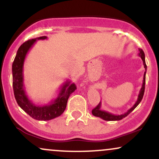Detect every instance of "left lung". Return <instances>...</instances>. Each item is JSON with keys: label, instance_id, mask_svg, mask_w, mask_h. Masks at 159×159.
<instances>
[{"label": "left lung", "instance_id": "left-lung-1", "mask_svg": "<svg viewBox=\"0 0 159 159\" xmlns=\"http://www.w3.org/2000/svg\"><path fill=\"white\" fill-rule=\"evenodd\" d=\"M139 50V54L138 55L140 57V58L143 61V64L144 66V69H145V72H144L143 74V84H142V87L140 88V90L139 92V94H138V100L136 101V102L134 103V105L131 107L129 110H128L127 112L124 113L123 114L120 115H116L113 114L111 113L107 112V111H103L101 109V102H100L99 104L96 106L95 108L93 109L92 114L93 116H97V117H100L101 119L104 120H106V121H116V120H120L123 118H125V116H127L128 115L130 114L132 111H134V109L139 105V103L141 102L142 98H143V94H144V90H145V81H146V73H147V64H146L145 62V54H144L143 51L142 50L141 48L138 49Z\"/></svg>", "mask_w": 159, "mask_h": 159}]
</instances>
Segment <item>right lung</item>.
<instances>
[{"instance_id": "add662e5", "label": "right lung", "mask_w": 159, "mask_h": 159, "mask_svg": "<svg viewBox=\"0 0 159 159\" xmlns=\"http://www.w3.org/2000/svg\"><path fill=\"white\" fill-rule=\"evenodd\" d=\"M46 39L47 36H40L24 43L18 49L12 66V87L18 105L32 118L44 121L54 119L61 116L66 107L69 96L77 89L74 83H71V81H66L61 86L57 97L48 105H36L27 97L24 85L23 75L25 57L37 40Z\"/></svg>"}]
</instances>
